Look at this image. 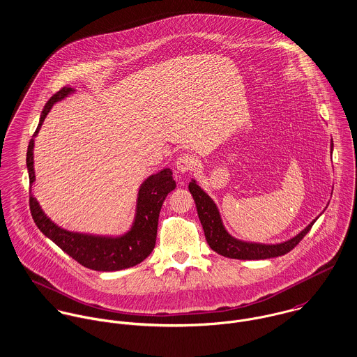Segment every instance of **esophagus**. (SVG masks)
I'll list each match as a JSON object with an SVG mask.
<instances>
[{"mask_svg": "<svg viewBox=\"0 0 357 357\" xmlns=\"http://www.w3.org/2000/svg\"><path fill=\"white\" fill-rule=\"evenodd\" d=\"M198 165V160L194 155L191 153H181L177 160H176V166H177V170L181 172V173H185V172H191L197 167Z\"/></svg>", "mask_w": 357, "mask_h": 357, "instance_id": "esophagus-1", "label": "esophagus"}]
</instances>
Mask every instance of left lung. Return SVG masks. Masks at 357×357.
Segmentation results:
<instances>
[{
  "label": "left lung",
  "mask_w": 357,
  "mask_h": 357,
  "mask_svg": "<svg viewBox=\"0 0 357 357\" xmlns=\"http://www.w3.org/2000/svg\"><path fill=\"white\" fill-rule=\"evenodd\" d=\"M334 144L331 143V150ZM190 192L197 204V211L204 227V236L211 248L218 255L236 258V259H266L279 255H287L291 252L310 231L314 221H312L304 231H301L293 239L278 243V245H261V243H248L232 238L224 228L217 206L204 190L192 180L188 185Z\"/></svg>",
  "instance_id": "1"
}]
</instances>
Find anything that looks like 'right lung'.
Masks as SVG:
<instances>
[{
    "label": "right lung",
    "instance_id": "obj_1",
    "mask_svg": "<svg viewBox=\"0 0 357 357\" xmlns=\"http://www.w3.org/2000/svg\"><path fill=\"white\" fill-rule=\"evenodd\" d=\"M71 88H61L56 92L48 102L45 104L40 123L37 130L33 135V139L29 143L27 149V170L30 185L34 183V160H33V149H34V137L38 135L41 125L51 111L52 105L68 93H71ZM176 188V181L173 178L172 170L163 169L159 173L150 176L139 190L137 198V213L136 220L133 222L132 229L119 238H102L85 234L70 232L61 229L45 215L41 210L37 199L31 194L30 187V211L33 220L38 229L56 243L64 253L73 257L81 265L102 272L119 271L125 268L135 266L144 261L155 248L156 241V229H158V218L159 211L163 204L165 198L170 191Z\"/></svg>",
    "mask_w": 357,
    "mask_h": 357
}]
</instances>
